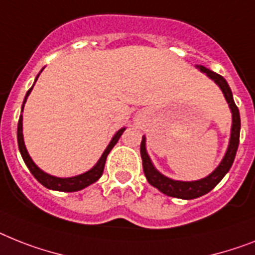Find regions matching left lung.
<instances>
[{"label": "left lung", "instance_id": "obj_1", "mask_svg": "<svg viewBox=\"0 0 255 255\" xmlns=\"http://www.w3.org/2000/svg\"><path fill=\"white\" fill-rule=\"evenodd\" d=\"M202 73H206L208 78H211L212 81L215 82L216 85L220 87V90L224 94V98L228 102L231 112H232V129H231V139H229L228 148L227 152L223 157L222 163L219 164L211 174H208L207 177L202 178L198 181H176L172 178L165 177L161 174L156 168L153 167L152 161L146 151V138L142 136V143H140V156H142L143 164V172L146 176L147 181L152 185L153 188L159 189L161 193L174 197V198L181 199H194L202 197V195L207 194L208 191H211L215 188L216 185L222 181V178L228 173V170L232 167L233 160L236 157L237 148H239L240 143V129H241V120H240V112L237 105L235 104L233 100V95L228 83L222 75L216 74L214 71L208 70L207 67L197 65Z\"/></svg>", "mask_w": 255, "mask_h": 255}]
</instances>
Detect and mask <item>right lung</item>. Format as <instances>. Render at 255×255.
<instances>
[{
    "label": "right lung",
    "mask_w": 255,
    "mask_h": 255,
    "mask_svg": "<svg viewBox=\"0 0 255 255\" xmlns=\"http://www.w3.org/2000/svg\"><path fill=\"white\" fill-rule=\"evenodd\" d=\"M41 73V71H40ZM40 75V74H39ZM39 75L36 77L35 82L37 81V78ZM35 85V83H33ZM33 87V86H32ZM32 87L29 88L28 91H27L26 96H24V100H23V105H22V112H23V108H24V103H26L27 98H28L29 92L32 91ZM23 117L20 115L19 117V121H18V146H19V151H20V155H22L23 160L26 163L27 168L29 169V172L33 174V177L36 178L39 181L40 184L44 185L45 188L50 189V190H58V191H78V190H82V189L87 188L88 185L94 184L99 178L102 177L103 174V170H104V165H105V160H107V156H108V153L111 152L115 144L119 142L120 136L123 135V132L125 131V128L123 129H120L119 131L116 132L115 136L112 138L111 143L108 144V147L105 148V151L103 152L102 157L99 159V161L96 163L94 168H91L90 170H87L86 173H82V174H78V176H74V177H67V178H60V177H54V176H50V174L45 173L43 170L40 169L37 167L36 164L33 163L31 156L28 155L26 150V146H24V140H23Z\"/></svg>",
    "instance_id": "right-lung-1"
}]
</instances>
